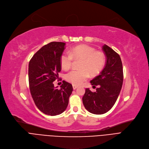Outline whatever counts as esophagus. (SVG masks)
<instances>
[{
  "label": "esophagus",
  "mask_w": 149,
  "mask_h": 149,
  "mask_svg": "<svg viewBox=\"0 0 149 149\" xmlns=\"http://www.w3.org/2000/svg\"><path fill=\"white\" fill-rule=\"evenodd\" d=\"M77 87H78L76 86H74V85H73V90H76Z\"/></svg>",
  "instance_id": "esophagus-1"
}]
</instances>
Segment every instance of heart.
<instances>
[{
    "label": "heart",
    "mask_w": 149,
    "mask_h": 149,
    "mask_svg": "<svg viewBox=\"0 0 149 149\" xmlns=\"http://www.w3.org/2000/svg\"><path fill=\"white\" fill-rule=\"evenodd\" d=\"M67 53H63L60 58L61 67L68 70L72 65L73 60H79L80 70L70 71L65 75V79L74 86H79L90 76H96L104 68L106 57L105 54L96 51L95 48L87 45H79L70 49Z\"/></svg>",
    "instance_id": "1"
}]
</instances>
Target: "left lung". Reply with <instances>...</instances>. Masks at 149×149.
<instances>
[{
    "instance_id": "1",
    "label": "left lung",
    "mask_w": 149,
    "mask_h": 149,
    "mask_svg": "<svg viewBox=\"0 0 149 149\" xmlns=\"http://www.w3.org/2000/svg\"><path fill=\"white\" fill-rule=\"evenodd\" d=\"M102 49L106 56V63L98 76L90 81L91 86L99 87L95 92L86 89L82 97L85 108L95 115L109 111L115 104L123 83V63L119 55L113 49L104 45Z\"/></svg>"
}]
</instances>
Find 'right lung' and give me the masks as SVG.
<instances>
[{
    "label": "right lung",
    "mask_w": 149,
    "mask_h": 149,
    "mask_svg": "<svg viewBox=\"0 0 149 149\" xmlns=\"http://www.w3.org/2000/svg\"><path fill=\"white\" fill-rule=\"evenodd\" d=\"M65 44L52 42L38 50L28 65V80L31 95L38 109L44 114L56 116L64 111L72 93V85L63 81L61 89L53 82L61 70L60 58Z\"/></svg>",
    "instance_id": "1"
}]
</instances>
